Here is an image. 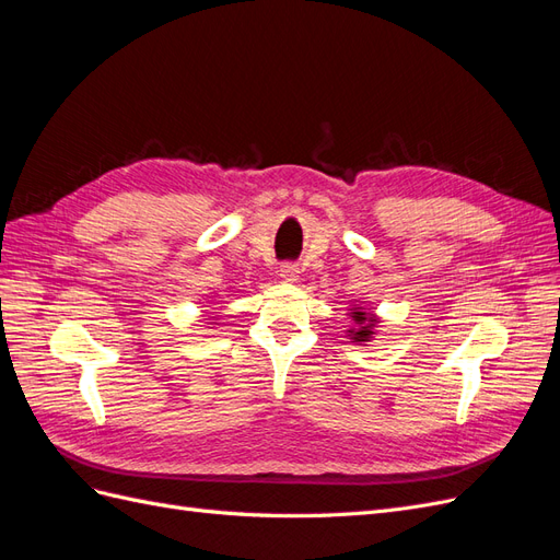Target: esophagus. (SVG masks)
<instances>
[{
  "mask_svg": "<svg viewBox=\"0 0 560 560\" xmlns=\"http://www.w3.org/2000/svg\"><path fill=\"white\" fill-rule=\"evenodd\" d=\"M278 276L284 280V282H296L299 280V266L296 264H282L278 268Z\"/></svg>",
  "mask_w": 560,
  "mask_h": 560,
  "instance_id": "obj_1",
  "label": "esophagus"
}]
</instances>
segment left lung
<instances>
[{
  "instance_id": "left-lung-1",
  "label": "left lung",
  "mask_w": 560,
  "mask_h": 560,
  "mask_svg": "<svg viewBox=\"0 0 560 560\" xmlns=\"http://www.w3.org/2000/svg\"><path fill=\"white\" fill-rule=\"evenodd\" d=\"M350 317L354 319V325H358V329H348V336L352 338V343H366L371 341V336H374V325H376V317L366 313L364 308H352Z\"/></svg>"
}]
</instances>
